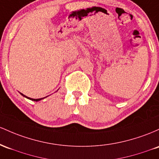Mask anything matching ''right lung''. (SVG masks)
Returning a JSON list of instances; mask_svg holds the SVG:
<instances>
[{
	"label": "right lung",
	"mask_w": 159,
	"mask_h": 159,
	"mask_svg": "<svg viewBox=\"0 0 159 159\" xmlns=\"http://www.w3.org/2000/svg\"><path fill=\"white\" fill-rule=\"evenodd\" d=\"M19 93H20L21 94H22V95L23 96V97L26 98H28V99H29V100H31V101H40V100H42V99H44V98H46V97H48V96H46V97H45V98H38V99H34V98H29V97H27V96H25V94H23L22 93H21V92H19Z\"/></svg>",
	"instance_id": "add662e5"
}]
</instances>
